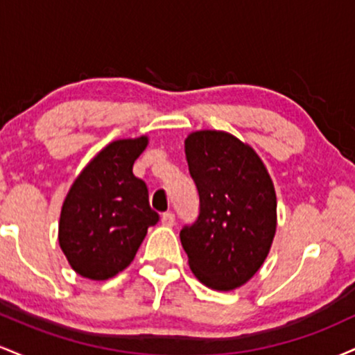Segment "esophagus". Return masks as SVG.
<instances>
[{
	"label": "esophagus",
	"mask_w": 355,
	"mask_h": 355,
	"mask_svg": "<svg viewBox=\"0 0 355 355\" xmlns=\"http://www.w3.org/2000/svg\"><path fill=\"white\" fill-rule=\"evenodd\" d=\"M162 223H164L165 227H173L175 215L172 214V211H166V214L162 215Z\"/></svg>",
	"instance_id": "esophagus-1"
}]
</instances>
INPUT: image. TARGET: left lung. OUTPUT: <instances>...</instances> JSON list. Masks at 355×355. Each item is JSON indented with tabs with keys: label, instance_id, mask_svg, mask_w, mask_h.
<instances>
[{
	"label": "left lung",
	"instance_id": "obj_1",
	"mask_svg": "<svg viewBox=\"0 0 355 355\" xmlns=\"http://www.w3.org/2000/svg\"><path fill=\"white\" fill-rule=\"evenodd\" d=\"M198 197L197 222L180 240L193 275L214 291H235L266 262L277 230L274 182L248 144L222 130L185 138Z\"/></svg>",
	"mask_w": 355,
	"mask_h": 355
}]
</instances>
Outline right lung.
<instances>
[{"label": "right lung", "instance_id": "add662e5", "mask_svg": "<svg viewBox=\"0 0 355 355\" xmlns=\"http://www.w3.org/2000/svg\"><path fill=\"white\" fill-rule=\"evenodd\" d=\"M146 145V135L108 144L81 170L64 197L58 242L81 277L107 280L125 270L148 227L158 222L145 182L133 175V164Z\"/></svg>", "mask_w": 355, "mask_h": 355}]
</instances>
